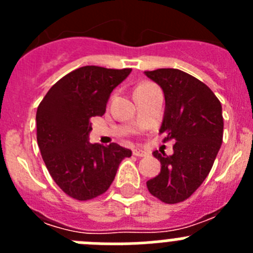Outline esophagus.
Wrapping results in <instances>:
<instances>
[{
	"mask_svg": "<svg viewBox=\"0 0 253 253\" xmlns=\"http://www.w3.org/2000/svg\"><path fill=\"white\" fill-rule=\"evenodd\" d=\"M133 154L135 156V157H146V156H148V152L147 151H143V149L140 148H135L133 151Z\"/></svg>",
	"mask_w": 253,
	"mask_h": 253,
	"instance_id": "34e87169",
	"label": "esophagus"
}]
</instances>
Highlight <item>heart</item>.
<instances>
[{
	"mask_svg": "<svg viewBox=\"0 0 253 253\" xmlns=\"http://www.w3.org/2000/svg\"><path fill=\"white\" fill-rule=\"evenodd\" d=\"M153 86L154 84H149V82H142V84H139L135 86V88H134V95H135V93H139V92H143V91L148 90V88H151V87H153Z\"/></svg>",
	"mask_w": 253,
	"mask_h": 253,
	"instance_id": "obj_1",
	"label": "heart"
}]
</instances>
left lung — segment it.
I'll return each instance as SVG.
<instances>
[{
  "label": "left lung",
  "mask_w": 253,
  "mask_h": 253,
  "mask_svg": "<svg viewBox=\"0 0 253 253\" xmlns=\"http://www.w3.org/2000/svg\"><path fill=\"white\" fill-rule=\"evenodd\" d=\"M166 100L160 134L175 140L173 154L153 152L161 172L147 181L148 191L166 204L184 202L204 182L223 140L222 105L198 78L175 68L146 71Z\"/></svg>",
  "instance_id": "left-lung-1"
}]
</instances>
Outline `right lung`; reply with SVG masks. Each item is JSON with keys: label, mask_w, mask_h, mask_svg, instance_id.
Wrapping results in <instances>:
<instances>
[{"label": "right lung", "mask_w": 253, "mask_h": 253, "mask_svg": "<svg viewBox=\"0 0 253 253\" xmlns=\"http://www.w3.org/2000/svg\"><path fill=\"white\" fill-rule=\"evenodd\" d=\"M131 68L84 66L50 87L37 111V140L51 178L72 199L86 202L102 195L130 149L116 143L90 144V118L101 116L111 91Z\"/></svg>", "instance_id": "1"}]
</instances>
